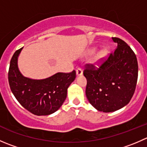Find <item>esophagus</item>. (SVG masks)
<instances>
[{"mask_svg":"<svg viewBox=\"0 0 147 147\" xmlns=\"http://www.w3.org/2000/svg\"><path fill=\"white\" fill-rule=\"evenodd\" d=\"M76 75H78V76H80V75H82V69H80V68H78V69H76Z\"/></svg>","mask_w":147,"mask_h":147,"instance_id":"1","label":"esophagus"}]
</instances>
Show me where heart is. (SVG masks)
Instances as JSON below:
<instances>
[{
    "label": "heart",
    "mask_w": 147,
    "mask_h": 147,
    "mask_svg": "<svg viewBox=\"0 0 147 147\" xmlns=\"http://www.w3.org/2000/svg\"><path fill=\"white\" fill-rule=\"evenodd\" d=\"M94 49L92 48L89 50V54L91 55L92 53H94ZM107 56V51L105 49H102V50H100L97 53H96L94 54V55L93 56V57L91 60V63L94 65H96V66H98V65H101L102 63L104 62V60L106 59Z\"/></svg>",
    "instance_id": "obj_1"
}]
</instances>
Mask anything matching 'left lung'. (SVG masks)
<instances>
[{"label":"left lung","instance_id":"1","mask_svg":"<svg viewBox=\"0 0 147 147\" xmlns=\"http://www.w3.org/2000/svg\"><path fill=\"white\" fill-rule=\"evenodd\" d=\"M117 48L98 69L87 65L86 97L98 111L112 112L131 100L137 85L138 63L136 55L124 41L112 38Z\"/></svg>","mask_w":147,"mask_h":147}]
</instances>
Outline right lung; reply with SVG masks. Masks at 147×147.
Returning a JSON list of instances; mask_svg holds the SVG:
<instances>
[{"label":"right lung","instance_id":"right-lung-1","mask_svg":"<svg viewBox=\"0 0 147 147\" xmlns=\"http://www.w3.org/2000/svg\"><path fill=\"white\" fill-rule=\"evenodd\" d=\"M23 48L16 51L10 60L8 71L10 90L19 103L33 115H51L63 105L76 72L75 70L70 73L57 72L42 80L26 78L18 66V59Z\"/></svg>","mask_w":147,"mask_h":147}]
</instances>
